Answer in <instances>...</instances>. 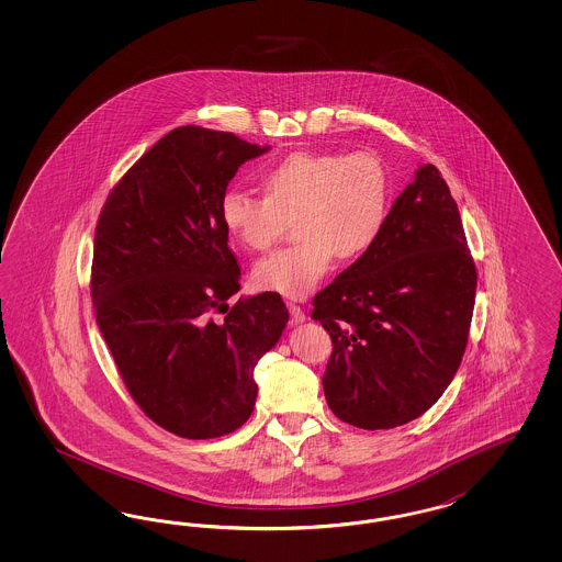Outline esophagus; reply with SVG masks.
<instances>
[{"label":"esophagus","mask_w":562,"mask_h":562,"mask_svg":"<svg viewBox=\"0 0 562 562\" xmlns=\"http://www.w3.org/2000/svg\"><path fill=\"white\" fill-rule=\"evenodd\" d=\"M289 311H290V324L292 325H299L303 324L306 319L305 311L301 308L299 305H292V303H289Z\"/></svg>","instance_id":"34e87169"}]
</instances>
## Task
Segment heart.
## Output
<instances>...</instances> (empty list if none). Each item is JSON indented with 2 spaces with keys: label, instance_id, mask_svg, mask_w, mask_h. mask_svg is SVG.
<instances>
[{
  "label": "heart",
  "instance_id": "obj_1",
  "mask_svg": "<svg viewBox=\"0 0 562 562\" xmlns=\"http://www.w3.org/2000/svg\"><path fill=\"white\" fill-rule=\"evenodd\" d=\"M263 198L228 189L221 200L226 233L249 251H268L289 222L301 243L261 259L257 289L303 299L336 259L369 256L390 216V177L373 153H292L261 172Z\"/></svg>",
  "mask_w": 562,
  "mask_h": 562
}]
</instances>
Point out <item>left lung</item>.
Segmentation results:
<instances>
[{"mask_svg":"<svg viewBox=\"0 0 562 562\" xmlns=\"http://www.w3.org/2000/svg\"><path fill=\"white\" fill-rule=\"evenodd\" d=\"M476 282L458 204L439 169L423 165L373 251L313 299L311 317L334 344L331 412L367 430L423 416L460 369Z\"/></svg>","mask_w":562,"mask_h":562,"instance_id":"8db88e82","label":"left lung"}]
</instances>
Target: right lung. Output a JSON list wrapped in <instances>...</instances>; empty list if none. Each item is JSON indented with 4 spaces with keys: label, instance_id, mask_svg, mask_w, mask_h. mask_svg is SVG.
I'll list each match as a JSON object with an SVG mask.
<instances>
[{
    "label": "right lung",
    "instance_id": "1",
    "mask_svg": "<svg viewBox=\"0 0 562 562\" xmlns=\"http://www.w3.org/2000/svg\"><path fill=\"white\" fill-rule=\"evenodd\" d=\"M268 150L183 125L160 137L102 205L90 280L97 324L137 406L177 437L214 439L247 423L257 360L289 324L276 292L228 306L240 268L222 226V195L243 162Z\"/></svg>",
    "mask_w": 562,
    "mask_h": 562
}]
</instances>
